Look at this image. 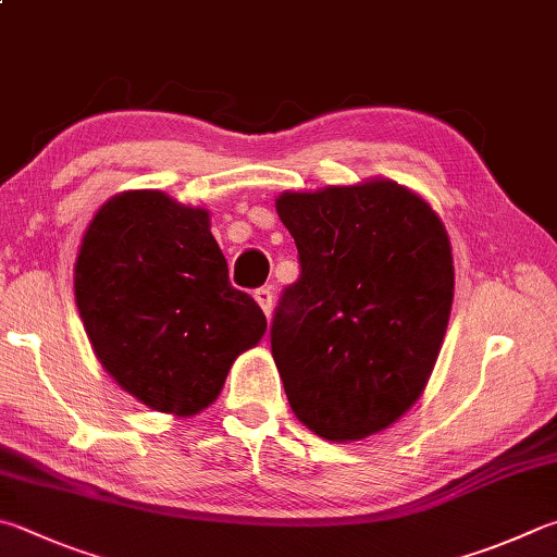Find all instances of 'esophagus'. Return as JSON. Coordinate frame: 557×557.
I'll return each instance as SVG.
<instances>
[{"label": "esophagus", "mask_w": 557, "mask_h": 557, "mask_svg": "<svg viewBox=\"0 0 557 557\" xmlns=\"http://www.w3.org/2000/svg\"><path fill=\"white\" fill-rule=\"evenodd\" d=\"M252 297H256L262 313H265V317H270V311H272V292H270V287L256 289V295H252Z\"/></svg>", "instance_id": "1"}]
</instances>
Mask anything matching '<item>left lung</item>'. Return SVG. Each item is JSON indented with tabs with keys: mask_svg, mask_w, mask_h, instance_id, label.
<instances>
[{
	"mask_svg": "<svg viewBox=\"0 0 557 557\" xmlns=\"http://www.w3.org/2000/svg\"><path fill=\"white\" fill-rule=\"evenodd\" d=\"M301 275L272 323V358L295 417L352 443L389 429L429 384L453 307L441 216L387 177L282 191Z\"/></svg>",
	"mask_w": 557,
	"mask_h": 557,
	"instance_id": "left-lung-1",
	"label": "left lung"
}]
</instances>
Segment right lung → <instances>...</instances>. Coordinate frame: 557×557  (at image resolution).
Segmentation results:
<instances>
[{"instance_id": "obj_1", "label": "right lung", "mask_w": 557, "mask_h": 557, "mask_svg": "<svg viewBox=\"0 0 557 557\" xmlns=\"http://www.w3.org/2000/svg\"><path fill=\"white\" fill-rule=\"evenodd\" d=\"M79 319L102 368L148 409L195 417L214 404L265 313L228 282L209 211L160 189L107 199L75 260Z\"/></svg>"}]
</instances>
